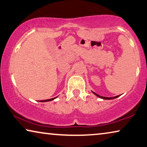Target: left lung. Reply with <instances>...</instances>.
<instances>
[{
  "instance_id": "8db88e82",
  "label": "left lung",
  "mask_w": 147,
  "mask_h": 147,
  "mask_svg": "<svg viewBox=\"0 0 147 147\" xmlns=\"http://www.w3.org/2000/svg\"><path fill=\"white\" fill-rule=\"evenodd\" d=\"M92 93H93L94 95H96V96L99 97V98H102V99H105V100H112V99H114V98H118V97H119L120 95H118V96H112V97H106V96H100L98 95V94H97L96 93H95V92L92 91Z\"/></svg>"
}]
</instances>
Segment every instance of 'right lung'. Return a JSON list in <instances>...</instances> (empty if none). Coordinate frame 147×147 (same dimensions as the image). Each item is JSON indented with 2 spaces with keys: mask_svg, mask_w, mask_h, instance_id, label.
I'll list each match as a JSON object with an SVG mask.
<instances>
[{
  "mask_svg": "<svg viewBox=\"0 0 147 147\" xmlns=\"http://www.w3.org/2000/svg\"><path fill=\"white\" fill-rule=\"evenodd\" d=\"M56 98H57V96L55 97V98H51V99H47V100H40V102H49V101H51V100H53L54 99H55Z\"/></svg>",
  "mask_w": 147,
  "mask_h": 147,
  "instance_id": "obj_1",
  "label": "right lung"
}]
</instances>
